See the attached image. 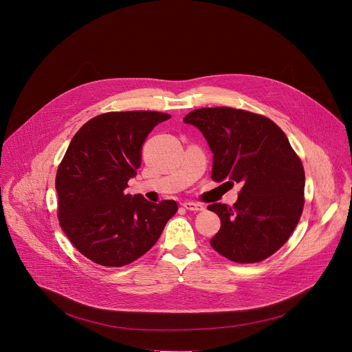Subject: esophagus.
Returning <instances> with one entry per match:
<instances>
[{"mask_svg": "<svg viewBox=\"0 0 352 352\" xmlns=\"http://www.w3.org/2000/svg\"><path fill=\"white\" fill-rule=\"evenodd\" d=\"M182 206H184V208H185V210H188V211H195V212H197V211H203V210H204V207H203L201 204H199V203H193V201H186V203H184Z\"/></svg>", "mask_w": 352, "mask_h": 352, "instance_id": "esophagus-1", "label": "esophagus"}]
</instances>
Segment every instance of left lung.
I'll list each match as a JSON object with an SVG mask.
<instances>
[{
    "label": "left lung",
    "mask_w": 352,
    "mask_h": 352,
    "mask_svg": "<svg viewBox=\"0 0 352 352\" xmlns=\"http://www.w3.org/2000/svg\"><path fill=\"white\" fill-rule=\"evenodd\" d=\"M184 122L203 133L214 153L211 178L243 185L233 207L208 206L221 218L211 247L236 263L267 259L288 241L303 212L306 177L300 157L285 133L259 113L199 108Z\"/></svg>",
    "instance_id": "1"
}]
</instances>
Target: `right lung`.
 <instances>
[{
	"label": "right lung",
	"instance_id": "right-lung-1",
	"mask_svg": "<svg viewBox=\"0 0 352 352\" xmlns=\"http://www.w3.org/2000/svg\"><path fill=\"white\" fill-rule=\"evenodd\" d=\"M168 118L156 111L105 112L72 137L56 174L57 218L72 245L91 262L122 267L137 261L177 212L174 200L156 204L124 193L141 166L145 138Z\"/></svg>",
	"mask_w": 352,
	"mask_h": 352
}]
</instances>
